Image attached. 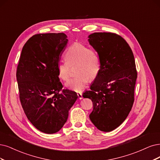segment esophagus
<instances>
[{
  "label": "esophagus",
  "instance_id": "obj_1",
  "mask_svg": "<svg viewBox=\"0 0 160 160\" xmlns=\"http://www.w3.org/2000/svg\"><path fill=\"white\" fill-rule=\"evenodd\" d=\"M77 96H78L79 99H82V98H83V97H82V94L81 93H77Z\"/></svg>",
  "mask_w": 160,
  "mask_h": 160
}]
</instances>
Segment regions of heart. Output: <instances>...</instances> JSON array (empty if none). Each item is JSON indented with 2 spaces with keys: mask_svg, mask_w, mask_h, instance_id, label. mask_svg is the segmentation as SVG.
I'll return each mask as SVG.
<instances>
[{
  "mask_svg": "<svg viewBox=\"0 0 160 160\" xmlns=\"http://www.w3.org/2000/svg\"><path fill=\"white\" fill-rule=\"evenodd\" d=\"M65 61L57 65L58 78L68 81L75 67L76 76L66 84V86L72 90L80 92L83 90L89 80L97 78L100 69L101 61L98 52L93 48L80 43H74L67 49L64 54Z\"/></svg>",
  "mask_w": 160,
  "mask_h": 160,
  "instance_id": "heart-1",
  "label": "heart"
}]
</instances>
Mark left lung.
I'll return each mask as SVG.
<instances>
[{
    "label": "left lung",
    "mask_w": 160,
    "mask_h": 160,
    "mask_svg": "<svg viewBox=\"0 0 160 160\" xmlns=\"http://www.w3.org/2000/svg\"><path fill=\"white\" fill-rule=\"evenodd\" d=\"M88 40L98 52L101 69L83 97L92 101V123L99 131L110 132L121 125L132 108L137 78L134 57L125 39L117 33H93Z\"/></svg>",
    "instance_id": "8db88e82"
}]
</instances>
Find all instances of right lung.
<instances>
[{"instance_id": "1", "label": "right lung", "mask_w": 160, "mask_h": 160, "mask_svg": "<svg viewBox=\"0 0 160 160\" xmlns=\"http://www.w3.org/2000/svg\"><path fill=\"white\" fill-rule=\"evenodd\" d=\"M64 33L35 34L23 45L16 78L23 111L41 132L56 133L67 122L77 99L76 92L63 89L57 65L67 47Z\"/></svg>"}]
</instances>
